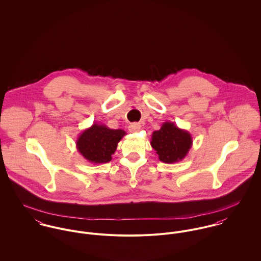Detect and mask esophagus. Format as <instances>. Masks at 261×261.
Segmentation results:
<instances>
[{"instance_id": "34e87169", "label": "esophagus", "mask_w": 261, "mask_h": 261, "mask_svg": "<svg viewBox=\"0 0 261 261\" xmlns=\"http://www.w3.org/2000/svg\"><path fill=\"white\" fill-rule=\"evenodd\" d=\"M128 129L130 133H137L141 129V124L139 122H134V123H130L129 126H128Z\"/></svg>"}]
</instances>
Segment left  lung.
<instances>
[{"label": "left lung", "instance_id": "8db88e82", "mask_svg": "<svg viewBox=\"0 0 261 261\" xmlns=\"http://www.w3.org/2000/svg\"><path fill=\"white\" fill-rule=\"evenodd\" d=\"M193 145L191 134L171 121L162 124L159 130L151 134L150 146L155 150L159 160L166 164L182 161Z\"/></svg>", "mask_w": 261, "mask_h": 261}]
</instances>
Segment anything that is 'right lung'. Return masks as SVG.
<instances>
[{
  "mask_svg": "<svg viewBox=\"0 0 261 261\" xmlns=\"http://www.w3.org/2000/svg\"><path fill=\"white\" fill-rule=\"evenodd\" d=\"M126 133L122 129H112L106 124L94 122L84 129L76 140L79 153L91 164H106L112 161L117 144Z\"/></svg>",
  "mask_w": 261,
  "mask_h": 261,
  "instance_id": "add662e5",
  "label": "right lung"
}]
</instances>
